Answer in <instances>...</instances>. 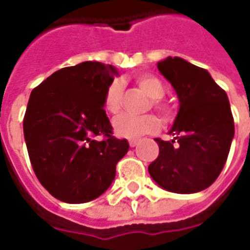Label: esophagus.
Masks as SVG:
<instances>
[{"instance_id":"1","label":"esophagus","mask_w":250,"mask_h":250,"mask_svg":"<svg viewBox=\"0 0 250 250\" xmlns=\"http://www.w3.org/2000/svg\"><path fill=\"white\" fill-rule=\"evenodd\" d=\"M128 143H129V146H131V148H135V146L139 144V140H137V139H131Z\"/></svg>"}]
</instances>
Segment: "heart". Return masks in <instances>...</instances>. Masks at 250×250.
<instances>
[{"mask_svg": "<svg viewBox=\"0 0 250 250\" xmlns=\"http://www.w3.org/2000/svg\"><path fill=\"white\" fill-rule=\"evenodd\" d=\"M137 85L152 98V104L164 114L165 118L171 117V109L160 101L164 96V84L161 80L150 74H141L136 78ZM122 94H123V83L119 79L113 80L106 86L104 93V107L110 114H117L122 106ZM160 127V121L156 115H131V114H121L113 121V128L115 135L125 139H139L145 133L157 131Z\"/></svg>", "mask_w": 250, "mask_h": 250, "instance_id": "heart-1", "label": "heart"}]
</instances>
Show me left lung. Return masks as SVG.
Instances as JSON below:
<instances>
[{
  "label": "left lung",
  "instance_id": "left-lung-1",
  "mask_svg": "<svg viewBox=\"0 0 250 250\" xmlns=\"http://www.w3.org/2000/svg\"><path fill=\"white\" fill-rule=\"evenodd\" d=\"M157 67L174 88L179 110L168 131L174 140L156 139L160 154L148 171L168 192L196 193L215 182L229 157L235 135L229 97L208 70L183 58L167 57Z\"/></svg>",
  "mask_w": 250,
  "mask_h": 250
}]
</instances>
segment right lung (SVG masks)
Listing matches in <instances>:
<instances>
[{
  "label": "right lung",
  "instance_id": "right-lung-1",
  "mask_svg": "<svg viewBox=\"0 0 250 250\" xmlns=\"http://www.w3.org/2000/svg\"><path fill=\"white\" fill-rule=\"evenodd\" d=\"M118 75L111 64L85 61L52 74L29 96L23 121L29 160L42 187L60 201L83 204L100 197L128 152V141L111 136L102 102ZM97 134L108 139L94 141Z\"/></svg>",
  "mask_w": 250,
  "mask_h": 250
}]
</instances>
